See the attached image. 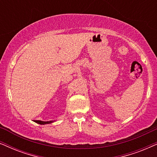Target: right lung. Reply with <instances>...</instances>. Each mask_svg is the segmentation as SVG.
<instances>
[{
  "label": "right lung",
  "mask_w": 157,
  "mask_h": 157,
  "mask_svg": "<svg viewBox=\"0 0 157 157\" xmlns=\"http://www.w3.org/2000/svg\"><path fill=\"white\" fill-rule=\"evenodd\" d=\"M36 123H38L39 124H41V125H44V124H51L53 122H54L55 121H39V120H35L34 121Z\"/></svg>",
  "instance_id": "obj_1"
}]
</instances>
